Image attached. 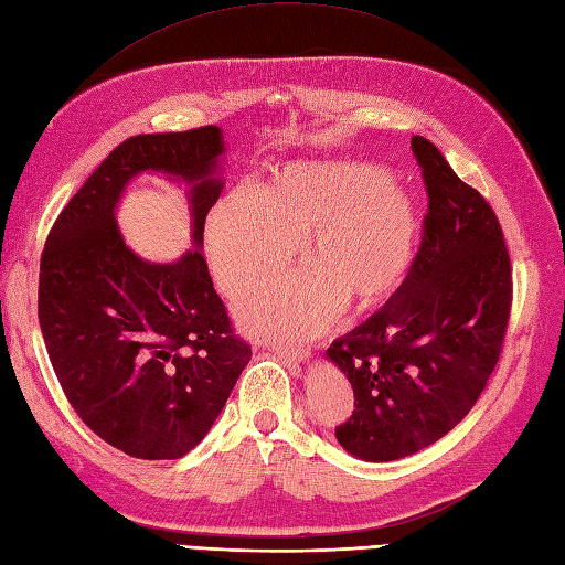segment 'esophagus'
I'll list each match as a JSON object with an SVG mask.
<instances>
[{
  "label": "esophagus",
  "instance_id": "34e87169",
  "mask_svg": "<svg viewBox=\"0 0 565 565\" xmlns=\"http://www.w3.org/2000/svg\"><path fill=\"white\" fill-rule=\"evenodd\" d=\"M269 350L275 352L279 359H284L290 369H300V363L307 361L305 350H288V348H281V344H269Z\"/></svg>",
  "mask_w": 565,
  "mask_h": 565
}]
</instances>
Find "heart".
<instances>
[{"label":"heart","mask_w":565,"mask_h":565,"mask_svg":"<svg viewBox=\"0 0 565 565\" xmlns=\"http://www.w3.org/2000/svg\"><path fill=\"white\" fill-rule=\"evenodd\" d=\"M302 236L307 267L242 300L244 329L305 340L329 329L344 300L363 307L392 294L413 263L415 202L373 163L296 161L260 192H227L204 227L211 269L230 296L275 279Z\"/></svg>","instance_id":"obj_1"}]
</instances>
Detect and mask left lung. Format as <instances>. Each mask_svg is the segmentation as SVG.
I'll return each instance as SVG.
<instances>
[{
  "mask_svg": "<svg viewBox=\"0 0 565 565\" xmlns=\"http://www.w3.org/2000/svg\"><path fill=\"white\" fill-rule=\"evenodd\" d=\"M429 211L423 244L396 294L326 359L348 375L354 411L335 429L366 462H392L439 441L477 404L502 352L512 267L498 215L413 136Z\"/></svg>",
  "mask_w": 565,
  "mask_h": 565,
  "instance_id": "8db88e82",
  "label": "left lung"
}]
</instances>
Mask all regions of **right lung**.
I'll list each match as a JSON object with an SVG mask.
<instances>
[{
    "mask_svg": "<svg viewBox=\"0 0 565 565\" xmlns=\"http://www.w3.org/2000/svg\"><path fill=\"white\" fill-rule=\"evenodd\" d=\"M223 154L217 126L124 140L70 199L42 253L51 366L82 420L131 458H183L250 361L202 256L206 215L225 185ZM140 172L191 188L193 248L173 264L140 259L116 227L118 199Z\"/></svg>",
    "mask_w": 565,
    "mask_h": 565,
    "instance_id": "add662e5",
    "label": "right lung"
}]
</instances>
